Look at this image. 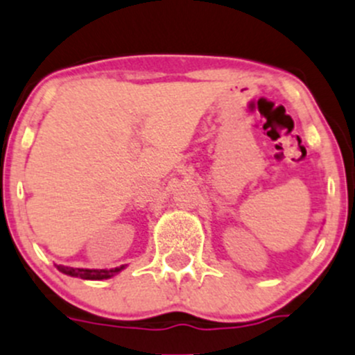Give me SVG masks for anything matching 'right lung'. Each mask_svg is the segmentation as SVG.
<instances>
[{"instance_id": "obj_1", "label": "right lung", "mask_w": 355, "mask_h": 355, "mask_svg": "<svg viewBox=\"0 0 355 355\" xmlns=\"http://www.w3.org/2000/svg\"><path fill=\"white\" fill-rule=\"evenodd\" d=\"M58 270L67 276L72 277H81V279H90V281H101V279H109L114 274L121 272L125 269V265L121 267H116V269H74V267H64V265H57Z\"/></svg>"}]
</instances>
